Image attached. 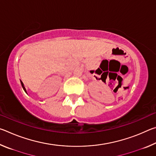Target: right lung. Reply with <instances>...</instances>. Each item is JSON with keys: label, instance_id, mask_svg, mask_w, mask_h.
I'll list each match as a JSON object with an SVG mask.
<instances>
[{"label": "right lung", "instance_id": "1", "mask_svg": "<svg viewBox=\"0 0 156 156\" xmlns=\"http://www.w3.org/2000/svg\"><path fill=\"white\" fill-rule=\"evenodd\" d=\"M20 83H21V85H22V87H23V89H24V91H25V93L27 94V90H26V89H25V86H24V84L23 83V82L20 80Z\"/></svg>", "mask_w": 156, "mask_h": 156}]
</instances>
